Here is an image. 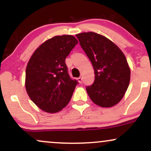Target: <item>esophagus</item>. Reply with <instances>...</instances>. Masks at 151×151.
<instances>
[{
  "label": "esophagus",
  "instance_id": "1",
  "mask_svg": "<svg viewBox=\"0 0 151 151\" xmlns=\"http://www.w3.org/2000/svg\"><path fill=\"white\" fill-rule=\"evenodd\" d=\"M77 81H79V82L80 83V84H81V82H82V78H81V77H78V78H77Z\"/></svg>",
  "mask_w": 151,
  "mask_h": 151
}]
</instances>
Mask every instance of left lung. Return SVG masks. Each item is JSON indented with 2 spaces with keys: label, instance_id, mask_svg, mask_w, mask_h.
<instances>
[{
  "label": "left lung",
  "instance_id": "obj_1",
  "mask_svg": "<svg viewBox=\"0 0 151 151\" xmlns=\"http://www.w3.org/2000/svg\"><path fill=\"white\" fill-rule=\"evenodd\" d=\"M76 37L94 70V81L86 88L90 99L101 107L117 104L129 87L131 77L124 54L112 41L96 32H82Z\"/></svg>",
  "mask_w": 151,
  "mask_h": 151
}]
</instances>
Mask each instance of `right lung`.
<instances>
[{"mask_svg":"<svg viewBox=\"0 0 151 151\" xmlns=\"http://www.w3.org/2000/svg\"><path fill=\"white\" fill-rule=\"evenodd\" d=\"M77 43L70 35L55 36L43 42L27 63L26 91L30 99L47 113H56L65 107L78 84L69 75L65 63Z\"/></svg>","mask_w":151,"mask_h":151,"instance_id":"1","label":"right lung"}]
</instances>
